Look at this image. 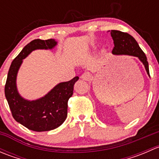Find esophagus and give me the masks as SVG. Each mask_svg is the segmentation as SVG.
I'll list each match as a JSON object with an SVG mask.
<instances>
[{"label": "esophagus", "mask_w": 159, "mask_h": 159, "mask_svg": "<svg viewBox=\"0 0 159 159\" xmlns=\"http://www.w3.org/2000/svg\"><path fill=\"white\" fill-rule=\"evenodd\" d=\"M81 78H82L83 80H84V81H89V80L91 78V75L89 72H84V73H83L82 75H81Z\"/></svg>", "instance_id": "34e87169"}]
</instances>
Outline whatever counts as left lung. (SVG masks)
<instances>
[{
	"mask_svg": "<svg viewBox=\"0 0 159 159\" xmlns=\"http://www.w3.org/2000/svg\"><path fill=\"white\" fill-rule=\"evenodd\" d=\"M111 35L114 41V44H115V47L112 50V53L117 55L128 54V55L139 57V60L143 63L147 74L150 76L146 55L139 47L135 39L129 34L116 30H111Z\"/></svg>",
	"mask_w": 159,
	"mask_h": 159,
	"instance_id": "8db88e82",
	"label": "left lung"
}]
</instances>
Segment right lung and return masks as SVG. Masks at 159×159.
Returning a JSON list of instances; mask_svg holds the SVG:
<instances>
[{
  "instance_id": "add662e5",
  "label": "right lung",
  "mask_w": 159,
  "mask_h": 159,
  "mask_svg": "<svg viewBox=\"0 0 159 159\" xmlns=\"http://www.w3.org/2000/svg\"><path fill=\"white\" fill-rule=\"evenodd\" d=\"M56 44L54 39L33 40L14 59L7 74L4 93L13 118L32 131H50L62 125L68 115V102L73 94L74 84L79 78L77 76L59 83L45 96L34 101L25 100L19 94L16 78L22 60L34 50L52 49Z\"/></svg>"
}]
</instances>
